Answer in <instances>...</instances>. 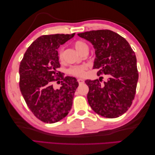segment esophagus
Instances as JSON below:
<instances>
[{
  "mask_svg": "<svg viewBox=\"0 0 155 155\" xmlns=\"http://www.w3.org/2000/svg\"><path fill=\"white\" fill-rule=\"evenodd\" d=\"M77 81L78 82V83H79V84H82L84 83V81L83 79H81V78H78Z\"/></svg>",
  "mask_w": 155,
  "mask_h": 155,
  "instance_id": "esophagus-1",
  "label": "esophagus"
}]
</instances>
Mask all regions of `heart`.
<instances>
[{"label": "heart", "mask_w": 155, "mask_h": 155, "mask_svg": "<svg viewBox=\"0 0 155 155\" xmlns=\"http://www.w3.org/2000/svg\"><path fill=\"white\" fill-rule=\"evenodd\" d=\"M74 47L77 52H81L86 48H88L87 45L85 42L78 41H76L74 43ZM62 54H63V49L61 48L58 51V57L60 61L62 60ZM87 66L85 65H80V66H74L72 67L68 70V72L70 74L77 76V77H84L85 74V71L87 70Z\"/></svg>", "instance_id": "obj_1"}]
</instances>
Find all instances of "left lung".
<instances>
[{
  "mask_svg": "<svg viewBox=\"0 0 155 155\" xmlns=\"http://www.w3.org/2000/svg\"><path fill=\"white\" fill-rule=\"evenodd\" d=\"M91 42L96 58L93 68L98 76L104 74L107 80H87L89 88L88 104L95 113L106 118H117L126 113L132 104L139 73L137 58L129 43L120 35L110 30L78 33Z\"/></svg>",
  "mask_w": 155,
  "mask_h": 155,
  "instance_id": "obj_1",
  "label": "left lung"
}]
</instances>
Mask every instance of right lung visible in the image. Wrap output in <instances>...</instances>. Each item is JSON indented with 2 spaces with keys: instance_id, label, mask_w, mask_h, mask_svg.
<instances>
[{
  "instance_id": "right-lung-1",
  "label": "right lung",
  "mask_w": 155,
  "mask_h": 155,
  "mask_svg": "<svg viewBox=\"0 0 155 155\" xmlns=\"http://www.w3.org/2000/svg\"><path fill=\"white\" fill-rule=\"evenodd\" d=\"M74 35L41 36L28 48L20 64L21 93L32 113L45 123H57L71 109L78 83L74 77H64L58 71L61 65L57 49ZM55 81L61 83L60 89L53 87Z\"/></svg>"
}]
</instances>
